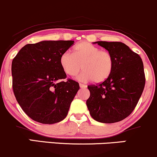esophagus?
I'll list each match as a JSON object with an SVG mask.
<instances>
[{
    "label": "esophagus",
    "mask_w": 157,
    "mask_h": 157,
    "mask_svg": "<svg viewBox=\"0 0 157 157\" xmlns=\"http://www.w3.org/2000/svg\"><path fill=\"white\" fill-rule=\"evenodd\" d=\"M79 85H80V87L82 88V89H85V88H86V86L85 84L80 83V84H79Z\"/></svg>",
    "instance_id": "34e87169"
}]
</instances>
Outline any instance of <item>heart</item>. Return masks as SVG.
<instances>
[{
  "label": "heart",
  "mask_w": 157,
  "mask_h": 157,
  "mask_svg": "<svg viewBox=\"0 0 157 157\" xmlns=\"http://www.w3.org/2000/svg\"><path fill=\"white\" fill-rule=\"evenodd\" d=\"M59 64L66 75L75 77L84 70L79 79L82 81L92 80L99 82L106 80L113 72L114 59L108 51H101L99 48L89 42L77 43L73 48V52L63 53Z\"/></svg>",
  "instance_id": "obj_1"
}]
</instances>
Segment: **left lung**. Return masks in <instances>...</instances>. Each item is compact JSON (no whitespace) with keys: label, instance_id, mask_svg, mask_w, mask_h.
Listing matches in <instances>:
<instances>
[{"label":"left lung","instance_id":"left-lung-1","mask_svg":"<svg viewBox=\"0 0 157 157\" xmlns=\"http://www.w3.org/2000/svg\"><path fill=\"white\" fill-rule=\"evenodd\" d=\"M113 55L114 68L101 83L88 86L86 101L91 116L97 121L111 124L129 116L136 106L145 85L144 65L139 54L119 42H96Z\"/></svg>","mask_w":157,"mask_h":157}]
</instances>
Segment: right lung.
I'll use <instances>...</instances> for the list:
<instances>
[{"mask_svg":"<svg viewBox=\"0 0 157 157\" xmlns=\"http://www.w3.org/2000/svg\"><path fill=\"white\" fill-rule=\"evenodd\" d=\"M74 41H42L27 44L12 63L13 89L23 111L36 121L57 123L67 116L80 86L66 78L59 58Z\"/></svg>","mask_w":157,"mask_h":157,"instance_id":"1","label":"right lung"}]
</instances>
